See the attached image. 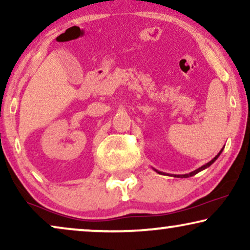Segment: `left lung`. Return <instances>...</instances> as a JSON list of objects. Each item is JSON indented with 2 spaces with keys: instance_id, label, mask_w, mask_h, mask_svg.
<instances>
[{
  "instance_id": "8db88e82",
  "label": "left lung",
  "mask_w": 250,
  "mask_h": 250,
  "mask_svg": "<svg viewBox=\"0 0 250 250\" xmlns=\"http://www.w3.org/2000/svg\"><path fill=\"white\" fill-rule=\"evenodd\" d=\"M222 151H223V149H222V150H221V151H220V152H218V153H217V155H216V156H215V157H214V158L210 160V162H209V163H207V164H206V165H204V166H201V167H199V168H198V169H196V170H193V172H191V173H189V174H183V175H174V176H177V177H190V176H193V175H196V174H197V173H199V172H201V170H204L205 168H207V167H209V166L211 165V164H213V163L215 162V160H216V159L218 158V156H220V155H221V152H222ZM153 169H155V168H153ZM155 170H156V172H157V173H158V174H165V173H163V172H159V170H157V169H155Z\"/></svg>"
}]
</instances>
